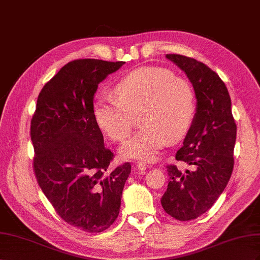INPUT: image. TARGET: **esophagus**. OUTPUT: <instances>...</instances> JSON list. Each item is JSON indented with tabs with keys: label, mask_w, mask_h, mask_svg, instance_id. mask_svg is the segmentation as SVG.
<instances>
[{
	"label": "esophagus",
	"mask_w": 260,
	"mask_h": 260,
	"mask_svg": "<svg viewBox=\"0 0 260 260\" xmlns=\"http://www.w3.org/2000/svg\"><path fill=\"white\" fill-rule=\"evenodd\" d=\"M136 168L138 170H140V171H144V170H146L148 168V165L144 161H139V162H136Z\"/></svg>",
	"instance_id": "34e87169"
}]
</instances>
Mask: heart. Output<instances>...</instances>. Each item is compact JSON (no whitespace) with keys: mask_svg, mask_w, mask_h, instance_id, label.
Segmentation results:
<instances>
[{"mask_svg":"<svg viewBox=\"0 0 260 260\" xmlns=\"http://www.w3.org/2000/svg\"><path fill=\"white\" fill-rule=\"evenodd\" d=\"M116 99L94 102L95 124L113 143L129 135L139 114L143 125L126 142L121 153L125 158L150 160L167 146L188 132L195 114V93L186 79L173 76L167 69L140 68L133 71L114 88Z\"/></svg>","mask_w":260,"mask_h":260,"instance_id":"b5f03b06","label":"heart"}]
</instances>
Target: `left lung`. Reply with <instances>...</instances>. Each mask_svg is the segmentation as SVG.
Here are the masks:
<instances>
[{"label": "left lung", "instance_id": "1", "mask_svg": "<svg viewBox=\"0 0 260 260\" xmlns=\"http://www.w3.org/2000/svg\"><path fill=\"white\" fill-rule=\"evenodd\" d=\"M167 57L185 72L195 90L194 120L175 154L177 161L195 170L182 173L176 166H167L169 184L161 205L174 219L189 221L209 210L229 183L234 166L236 124L226 86L216 72L192 57Z\"/></svg>", "mask_w": 260, "mask_h": 260}]
</instances>
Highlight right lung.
<instances>
[{"label":"right lung","mask_w":260,"mask_h":260,"mask_svg":"<svg viewBox=\"0 0 260 260\" xmlns=\"http://www.w3.org/2000/svg\"><path fill=\"white\" fill-rule=\"evenodd\" d=\"M125 62L74 60L43 86L30 123L34 172L66 223L99 233L114 223L129 162L112 170L114 154L92 115L99 83Z\"/></svg>","instance_id":"add662e5"}]
</instances>
